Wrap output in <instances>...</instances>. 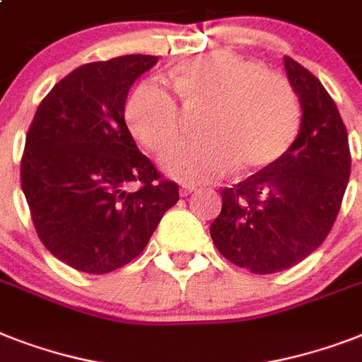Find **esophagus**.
Listing matches in <instances>:
<instances>
[{
    "instance_id": "34e87169",
    "label": "esophagus",
    "mask_w": 362,
    "mask_h": 362,
    "mask_svg": "<svg viewBox=\"0 0 362 362\" xmlns=\"http://www.w3.org/2000/svg\"><path fill=\"white\" fill-rule=\"evenodd\" d=\"M193 191H195V187H193V186H182V187H180V197L191 195Z\"/></svg>"
}]
</instances>
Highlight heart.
I'll use <instances>...</instances> for the list:
<instances>
[{
    "mask_svg": "<svg viewBox=\"0 0 362 362\" xmlns=\"http://www.w3.org/2000/svg\"><path fill=\"white\" fill-rule=\"evenodd\" d=\"M173 89L184 104H206L199 137L182 139L161 156L169 175L214 182L232 173L262 171L283 158L299 128V100L284 76L232 52L193 55L176 64ZM126 124L152 152L182 128V110L160 79L135 85L124 105Z\"/></svg>",
    "mask_w": 362,
    "mask_h": 362,
    "instance_id": "obj_1",
    "label": "heart"
}]
</instances>
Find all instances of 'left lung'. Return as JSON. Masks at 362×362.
<instances>
[{
  "mask_svg": "<svg viewBox=\"0 0 362 362\" xmlns=\"http://www.w3.org/2000/svg\"><path fill=\"white\" fill-rule=\"evenodd\" d=\"M301 128L283 158L221 191L210 236L228 262L257 275L296 266L324 243L351 171L348 132L320 79L284 57Z\"/></svg>",
  "mask_w": 362,
  "mask_h": 362,
  "instance_id": "obj_1",
  "label": "left lung"
}]
</instances>
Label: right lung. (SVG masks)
Returning <instances> with one entry per match:
<instances>
[{"label":"right lung","instance_id":"right-lung-1","mask_svg":"<svg viewBox=\"0 0 362 362\" xmlns=\"http://www.w3.org/2000/svg\"><path fill=\"white\" fill-rule=\"evenodd\" d=\"M156 63L122 55L81 64L44 96L25 135L20 180L35 230L78 272L132 262L178 202L176 182L141 154L124 122L128 90Z\"/></svg>","mask_w":362,"mask_h":362}]
</instances>
